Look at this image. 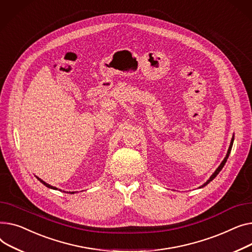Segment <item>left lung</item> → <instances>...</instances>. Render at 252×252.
<instances>
[{
    "mask_svg": "<svg viewBox=\"0 0 252 252\" xmlns=\"http://www.w3.org/2000/svg\"><path fill=\"white\" fill-rule=\"evenodd\" d=\"M233 140H234V138H232V141H231V143H230V146H229V150H228V153H227V156H226V158H224V160L223 161H221V164L219 166V168L216 170V172L211 176V178L208 180V181H206L201 187H203V186H205V185H208L212 180H214L215 178H216V177H217V175L220 172V170L221 169H223V167L225 166V164H226V161H227V159H228V158H229V155H230V153H231V150H232V145H233ZM200 187V188H201Z\"/></svg>",
    "mask_w": 252,
    "mask_h": 252,
    "instance_id": "left-lung-1",
    "label": "left lung"
}]
</instances>
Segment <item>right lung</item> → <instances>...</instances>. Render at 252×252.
Returning a JSON list of instances; mask_svg holds the SVG:
<instances>
[{
  "mask_svg": "<svg viewBox=\"0 0 252 252\" xmlns=\"http://www.w3.org/2000/svg\"><path fill=\"white\" fill-rule=\"evenodd\" d=\"M36 178H37V179H38V180H39V181H40V182H41L43 185H46L47 187H49V188H52V189H57L56 187H54V186H51L50 184H48V183H46V182H44V181H42L40 178H38V177H36ZM70 193H71V194H73L74 192H70Z\"/></svg>",
  "mask_w": 252,
  "mask_h": 252,
  "instance_id": "right-lung-1",
  "label": "right lung"
}]
</instances>
